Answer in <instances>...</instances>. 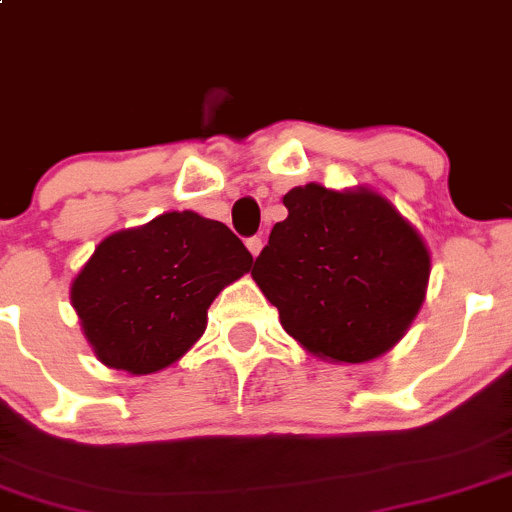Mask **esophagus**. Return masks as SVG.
<instances>
[{
	"label": "esophagus",
	"mask_w": 512,
	"mask_h": 512,
	"mask_svg": "<svg viewBox=\"0 0 512 512\" xmlns=\"http://www.w3.org/2000/svg\"><path fill=\"white\" fill-rule=\"evenodd\" d=\"M245 245H247V250H250L252 252V257H257V255H260V250H262V237H247V242H245Z\"/></svg>",
	"instance_id": "1"
}]
</instances>
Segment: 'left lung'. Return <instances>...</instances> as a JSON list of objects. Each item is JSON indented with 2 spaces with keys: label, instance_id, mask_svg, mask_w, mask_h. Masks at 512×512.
<instances>
[{
  "label": "left lung",
  "instance_id": "1",
  "mask_svg": "<svg viewBox=\"0 0 512 512\" xmlns=\"http://www.w3.org/2000/svg\"><path fill=\"white\" fill-rule=\"evenodd\" d=\"M252 277L287 335L335 362H365L405 335L430 277L423 237L375 192L295 187Z\"/></svg>",
  "mask_w": 512,
  "mask_h": 512
}]
</instances>
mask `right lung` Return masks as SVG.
I'll return each mask as SVG.
<instances>
[{"instance_id": "obj_1", "label": "right lung", "mask_w": 512, "mask_h": 512, "mask_svg": "<svg viewBox=\"0 0 512 512\" xmlns=\"http://www.w3.org/2000/svg\"><path fill=\"white\" fill-rule=\"evenodd\" d=\"M252 267L227 225L167 212L102 240L72 282V305L94 355L114 370L150 375L205 332L207 307Z\"/></svg>"}]
</instances>
